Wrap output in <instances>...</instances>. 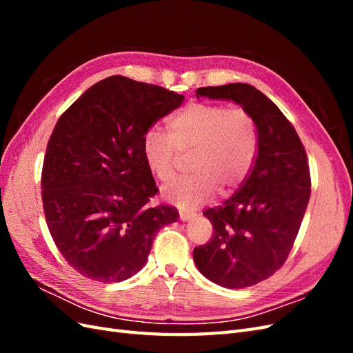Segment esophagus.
Here are the masks:
<instances>
[{"instance_id":"34e87169","label":"esophagus","mask_w":353,"mask_h":353,"mask_svg":"<svg viewBox=\"0 0 353 353\" xmlns=\"http://www.w3.org/2000/svg\"><path fill=\"white\" fill-rule=\"evenodd\" d=\"M193 213H190V212H185V210H179V219L181 221H190V219H193Z\"/></svg>"}]
</instances>
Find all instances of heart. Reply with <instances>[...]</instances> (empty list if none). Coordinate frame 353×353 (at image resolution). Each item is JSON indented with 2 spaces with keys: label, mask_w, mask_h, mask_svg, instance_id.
Here are the masks:
<instances>
[{
  "label": "heart",
  "mask_w": 353,
  "mask_h": 353,
  "mask_svg": "<svg viewBox=\"0 0 353 353\" xmlns=\"http://www.w3.org/2000/svg\"><path fill=\"white\" fill-rule=\"evenodd\" d=\"M168 134L150 128L143 135L141 152L150 174L169 183L176 174L179 154L191 153V175L163 188L174 205L193 210L215 196L237 190L249 176L259 150L254 116L244 108L212 101H193L168 122Z\"/></svg>",
  "instance_id": "b5f03b06"
}]
</instances>
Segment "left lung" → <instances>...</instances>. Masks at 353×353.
Returning a JSON list of instances; mask_svg holds the SVG:
<instances>
[{"label":"left lung","instance_id":"obj_1","mask_svg":"<svg viewBox=\"0 0 353 353\" xmlns=\"http://www.w3.org/2000/svg\"><path fill=\"white\" fill-rule=\"evenodd\" d=\"M209 99L239 103L256 119L259 150L249 176L228 200L203 212L212 239L193 252L199 271L227 288L258 284L288 258L311 196L307 156L294 126L249 83L201 87Z\"/></svg>","mask_w":353,"mask_h":353}]
</instances>
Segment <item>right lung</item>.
Segmentation results:
<instances>
[{
	"label": "right lung",
	"instance_id": "obj_1",
	"mask_svg": "<svg viewBox=\"0 0 353 353\" xmlns=\"http://www.w3.org/2000/svg\"><path fill=\"white\" fill-rule=\"evenodd\" d=\"M184 95L125 77L105 78L63 113L41 174L46 221L74 271L100 283L123 281L148 259L160 228L178 219L157 194L141 141Z\"/></svg>",
	"mask_w": 353,
	"mask_h": 353
}]
</instances>
